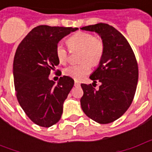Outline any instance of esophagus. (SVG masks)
I'll return each mask as SVG.
<instances>
[{
  "mask_svg": "<svg viewBox=\"0 0 152 152\" xmlns=\"http://www.w3.org/2000/svg\"><path fill=\"white\" fill-rule=\"evenodd\" d=\"M74 85H75V86H80V84L79 82H78V81H75V84H74Z\"/></svg>",
  "mask_w": 152,
  "mask_h": 152,
  "instance_id": "1",
  "label": "esophagus"
}]
</instances>
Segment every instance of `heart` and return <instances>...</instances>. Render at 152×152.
Segmentation results:
<instances>
[{
    "instance_id": "heart-1",
    "label": "heart",
    "mask_w": 152,
    "mask_h": 152,
    "mask_svg": "<svg viewBox=\"0 0 152 152\" xmlns=\"http://www.w3.org/2000/svg\"><path fill=\"white\" fill-rule=\"evenodd\" d=\"M66 43L71 50H81L79 60L82 62L68 66L64 70V73L76 80H80L91 72L92 64L98 66L101 63L105 52V44L101 37L81 31L69 37ZM55 53L60 63L65 64L67 62L68 51L63 44H57Z\"/></svg>"
}]
</instances>
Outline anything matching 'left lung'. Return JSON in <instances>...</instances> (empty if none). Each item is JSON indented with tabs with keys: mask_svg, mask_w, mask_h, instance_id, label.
Wrapping results in <instances>:
<instances>
[{
	"mask_svg": "<svg viewBox=\"0 0 152 152\" xmlns=\"http://www.w3.org/2000/svg\"><path fill=\"white\" fill-rule=\"evenodd\" d=\"M81 29L99 33L105 44L102 61L89 77L101 86L95 89L91 84L80 85L81 108L93 121L109 124L123 115L134 100L138 80L137 59L128 40L112 26L100 23Z\"/></svg>",
	"mask_w": 152,
	"mask_h": 152,
	"instance_id": "left-lung-1",
	"label": "left lung"
}]
</instances>
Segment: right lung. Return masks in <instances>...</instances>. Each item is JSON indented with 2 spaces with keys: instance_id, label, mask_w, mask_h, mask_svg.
Segmentation results:
<instances>
[{
  "instance_id": "right-lung-1",
  "label": "right lung",
  "mask_w": 152,
  "mask_h": 152,
  "mask_svg": "<svg viewBox=\"0 0 152 152\" xmlns=\"http://www.w3.org/2000/svg\"><path fill=\"white\" fill-rule=\"evenodd\" d=\"M77 29L40 25L16 50L13 66L16 97L28 118L39 126L49 128L59 121L63 102L74 86L70 76L60 77L55 84L49 75L59 63L55 53L57 44Z\"/></svg>"
}]
</instances>
